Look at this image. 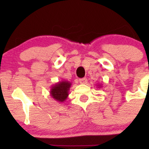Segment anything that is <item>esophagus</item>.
<instances>
[{"label": "esophagus", "instance_id": "obj_1", "mask_svg": "<svg viewBox=\"0 0 149 149\" xmlns=\"http://www.w3.org/2000/svg\"><path fill=\"white\" fill-rule=\"evenodd\" d=\"M79 83L81 84H85L87 83V79L86 78H83V79H79Z\"/></svg>", "mask_w": 149, "mask_h": 149}]
</instances>
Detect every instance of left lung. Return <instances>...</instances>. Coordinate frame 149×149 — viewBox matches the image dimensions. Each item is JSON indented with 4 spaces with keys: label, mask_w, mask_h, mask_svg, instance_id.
I'll return each instance as SVG.
<instances>
[{
    "label": "left lung",
    "mask_w": 149,
    "mask_h": 149,
    "mask_svg": "<svg viewBox=\"0 0 149 149\" xmlns=\"http://www.w3.org/2000/svg\"><path fill=\"white\" fill-rule=\"evenodd\" d=\"M97 87H98V88H100V87H101L102 86V84H97Z\"/></svg>",
    "instance_id": "obj_1"
}]
</instances>
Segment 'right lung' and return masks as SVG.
I'll return each instance as SVG.
<instances>
[{"label": "right lung", "instance_id": "right-lung-1", "mask_svg": "<svg viewBox=\"0 0 149 149\" xmlns=\"http://www.w3.org/2000/svg\"><path fill=\"white\" fill-rule=\"evenodd\" d=\"M71 83L68 81H61L51 86L49 94L54 100L63 103L68 97V91L71 86Z\"/></svg>", "mask_w": 149, "mask_h": 149}]
</instances>
